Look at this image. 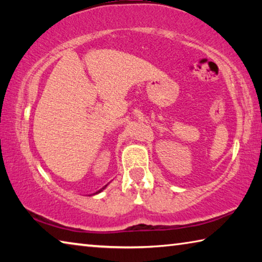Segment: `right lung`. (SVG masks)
<instances>
[{
	"label": "right lung",
	"mask_w": 262,
	"mask_h": 262,
	"mask_svg": "<svg viewBox=\"0 0 262 262\" xmlns=\"http://www.w3.org/2000/svg\"><path fill=\"white\" fill-rule=\"evenodd\" d=\"M108 184H110V183H108ZM108 184H107V185H108ZM107 185H105L103 188H101V189H99V190H98V192H96V193H94V195H95V194H98V193H100V192H103V190H104V189H105L106 187H107Z\"/></svg>",
	"instance_id": "add662e5"
}]
</instances>
